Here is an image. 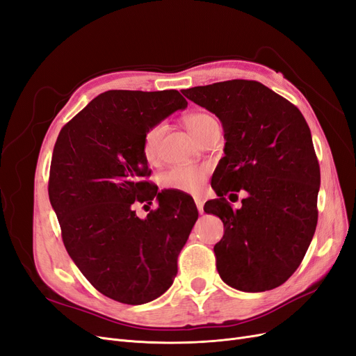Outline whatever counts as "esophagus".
<instances>
[{
	"mask_svg": "<svg viewBox=\"0 0 356 356\" xmlns=\"http://www.w3.org/2000/svg\"><path fill=\"white\" fill-rule=\"evenodd\" d=\"M195 203H196L199 213H203V199H202L200 196H196V197H195Z\"/></svg>",
	"mask_w": 356,
	"mask_h": 356,
	"instance_id": "obj_1",
	"label": "esophagus"
}]
</instances>
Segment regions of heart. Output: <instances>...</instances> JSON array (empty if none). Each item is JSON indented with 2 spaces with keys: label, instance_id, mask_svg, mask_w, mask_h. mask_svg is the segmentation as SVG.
Segmentation results:
<instances>
[{
  "label": "heart",
  "instance_id": "1",
  "mask_svg": "<svg viewBox=\"0 0 356 356\" xmlns=\"http://www.w3.org/2000/svg\"><path fill=\"white\" fill-rule=\"evenodd\" d=\"M215 122V118L207 113H193L186 117V124L188 131L199 138L202 132L207 129L211 123ZM163 131V124H156L149 127L144 135L143 141V152L147 159H152L156 152V144L157 139ZM207 168L202 166H178L166 170L163 175H161V184L165 188L169 190H178V191H187V193H195L199 191L202 184L207 178Z\"/></svg>",
  "mask_w": 356,
  "mask_h": 356
}]
</instances>
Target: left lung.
<instances>
[{
	"mask_svg": "<svg viewBox=\"0 0 356 356\" xmlns=\"http://www.w3.org/2000/svg\"><path fill=\"white\" fill-rule=\"evenodd\" d=\"M182 95L217 115L224 131V157L211 182L218 199L203 208L224 224L213 246L221 279L245 293L282 285L303 261L318 222L321 172L303 114L254 80ZM241 189L248 196L233 210L223 196Z\"/></svg>",
	"mask_w": 356,
	"mask_h": 356,
	"instance_id": "8db88e82",
	"label": "left lung"
}]
</instances>
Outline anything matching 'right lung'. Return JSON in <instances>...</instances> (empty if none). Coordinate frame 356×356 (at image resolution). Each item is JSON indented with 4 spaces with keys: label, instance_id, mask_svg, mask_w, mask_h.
<instances>
[{
    "label": "right lung",
    "instance_id": "1",
    "mask_svg": "<svg viewBox=\"0 0 356 356\" xmlns=\"http://www.w3.org/2000/svg\"><path fill=\"white\" fill-rule=\"evenodd\" d=\"M187 101L178 90H108L62 127L55 144L49 197L72 261L102 293L144 305L169 289L178 255L199 212L187 195L157 193L143 152L144 135ZM157 210L145 219L136 202Z\"/></svg>",
    "mask_w": 356,
    "mask_h": 356
}]
</instances>
